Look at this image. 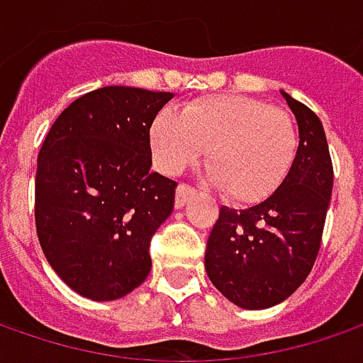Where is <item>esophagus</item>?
Instances as JSON below:
<instances>
[{"instance_id":"34e87169","label":"esophagus","mask_w":363,"mask_h":363,"mask_svg":"<svg viewBox=\"0 0 363 363\" xmlns=\"http://www.w3.org/2000/svg\"><path fill=\"white\" fill-rule=\"evenodd\" d=\"M194 194H196V189L191 188V186H188V184H179L177 189H175V206L182 208V206L189 200V196H194Z\"/></svg>"}]
</instances>
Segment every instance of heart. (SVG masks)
<instances>
[{
	"label": "heart",
	"instance_id": "obj_1",
	"mask_svg": "<svg viewBox=\"0 0 363 363\" xmlns=\"http://www.w3.org/2000/svg\"><path fill=\"white\" fill-rule=\"evenodd\" d=\"M151 145L167 174H179L208 149V177L236 203L269 198L299 153L295 117L244 94H210L177 113L165 108L151 125Z\"/></svg>",
	"mask_w": 363,
	"mask_h": 363
}]
</instances>
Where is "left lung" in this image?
<instances>
[{"instance_id":"8db88e82","label":"left lung","mask_w":363,"mask_h":363,"mask_svg":"<svg viewBox=\"0 0 363 363\" xmlns=\"http://www.w3.org/2000/svg\"><path fill=\"white\" fill-rule=\"evenodd\" d=\"M299 123V153L285 182L246 210L220 208L206 244V272L244 309L291 297L309 277L328 216L333 163L325 131L309 106L283 92Z\"/></svg>"}]
</instances>
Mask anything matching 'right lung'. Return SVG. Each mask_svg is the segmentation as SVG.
Segmentation results:
<instances>
[{"label": "right lung", "instance_id": "right-lung-1", "mask_svg": "<svg viewBox=\"0 0 363 363\" xmlns=\"http://www.w3.org/2000/svg\"><path fill=\"white\" fill-rule=\"evenodd\" d=\"M172 92L103 86L54 121L38 153L35 232L78 295L125 297L151 271L149 246L177 182L151 172L149 129Z\"/></svg>", "mask_w": 363, "mask_h": 363}]
</instances>
